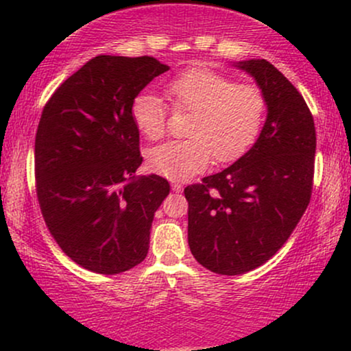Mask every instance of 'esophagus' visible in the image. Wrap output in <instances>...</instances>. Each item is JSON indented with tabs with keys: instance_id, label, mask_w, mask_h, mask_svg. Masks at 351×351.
<instances>
[{
	"instance_id": "34e87169",
	"label": "esophagus",
	"mask_w": 351,
	"mask_h": 351,
	"mask_svg": "<svg viewBox=\"0 0 351 351\" xmlns=\"http://www.w3.org/2000/svg\"><path fill=\"white\" fill-rule=\"evenodd\" d=\"M171 188H173V191H175V193H180L181 189H183V184H181V183H176V181H175V183L171 184Z\"/></svg>"
}]
</instances>
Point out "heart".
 Here are the masks:
<instances>
[{"instance_id": "obj_1", "label": "heart", "mask_w": 351, "mask_h": 351, "mask_svg": "<svg viewBox=\"0 0 351 351\" xmlns=\"http://www.w3.org/2000/svg\"><path fill=\"white\" fill-rule=\"evenodd\" d=\"M175 112H191L186 140H173L152 148L148 165L171 180H186L217 163L236 160L259 135L267 110L264 92L254 84L237 82L204 67H193L171 79L163 88ZM132 120L148 140L167 132V110L152 94L136 95Z\"/></svg>"}]
</instances>
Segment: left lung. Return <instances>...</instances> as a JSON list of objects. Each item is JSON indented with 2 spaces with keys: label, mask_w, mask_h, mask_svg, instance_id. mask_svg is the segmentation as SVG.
I'll list each match as a JSON object with an SVG mask.
<instances>
[{
  "label": "left lung",
  "mask_w": 351,
  "mask_h": 351,
  "mask_svg": "<svg viewBox=\"0 0 351 351\" xmlns=\"http://www.w3.org/2000/svg\"><path fill=\"white\" fill-rule=\"evenodd\" d=\"M239 67L267 100L263 132L236 163L184 188L189 249L221 276L254 271L279 251L308 206L315 168V123L300 92L265 59Z\"/></svg>",
  "instance_id": "left-lung-1"
}]
</instances>
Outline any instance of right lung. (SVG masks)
Wrapping results in <instances>:
<instances>
[{
	"label": "right lung",
	"instance_id": "1",
	"mask_svg": "<svg viewBox=\"0 0 351 351\" xmlns=\"http://www.w3.org/2000/svg\"><path fill=\"white\" fill-rule=\"evenodd\" d=\"M168 69L150 56H97L43 108L34 143L39 208L59 247L87 271L114 276L147 257L170 184L134 176L143 156L132 104Z\"/></svg>",
	"mask_w": 351,
	"mask_h": 351
}]
</instances>
